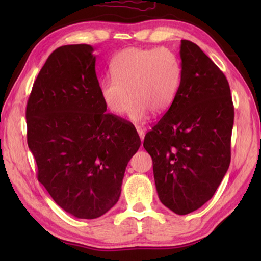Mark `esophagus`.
<instances>
[{
    "instance_id": "esophagus-1",
    "label": "esophagus",
    "mask_w": 261,
    "mask_h": 261,
    "mask_svg": "<svg viewBox=\"0 0 261 261\" xmlns=\"http://www.w3.org/2000/svg\"><path fill=\"white\" fill-rule=\"evenodd\" d=\"M136 129H137L138 135H139V137H140L141 141H143V139H145V130L141 129L140 126H136Z\"/></svg>"
}]
</instances>
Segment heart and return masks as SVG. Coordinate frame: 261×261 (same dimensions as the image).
<instances>
[{
  "mask_svg": "<svg viewBox=\"0 0 261 261\" xmlns=\"http://www.w3.org/2000/svg\"><path fill=\"white\" fill-rule=\"evenodd\" d=\"M110 70L112 77L99 82V95L115 115L124 113L132 98L127 111L132 121L143 120L150 111L166 112L180 85V64L166 48L123 49L111 60Z\"/></svg>",
  "mask_w": 261,
  "mask_h": 261,
  "instance_id": "1",
  "label": "heart"
}]
</instances>
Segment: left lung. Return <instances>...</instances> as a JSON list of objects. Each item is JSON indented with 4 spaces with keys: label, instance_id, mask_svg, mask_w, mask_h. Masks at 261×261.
<instances>
[{
    "label": "left lung",
    "instance_id": "8db88e82",
    "mask_svg": "<svg viewBox=\"0 0 261 261\" xmlns=\"http://www.w3.org/2000/svg\"><path fill=\"white\" fill-rule=\"evenodd\" d=\"M180 85L145 137L160 202L185 215L212 198L229 169L234 109L224 74L202 49L180 42Z\"/></svg>",
    "mask_w": 261,
    "mask_h": 261
}]
</instances>
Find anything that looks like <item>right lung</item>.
Returning a JSON list of instances; mask_svg holds the SVG:
<instances>
[{"mask_svg": "<svg viewBox=\"0 0 261 261\" xmlns=\"http://www.w3.org/2000/svg\"><path fill=\"white\" fill-rule=\"evenodd\" d=\"M93 51L90 45L56 49L33 83L25 111L38 180L77 219H96L114 206L141 145L137 130L105 113Z\"/></svg>", "mask_w": 261, "mask_h": 261, "instance_id": "right-lung-1", "label": "right lung"}]
</instances>
